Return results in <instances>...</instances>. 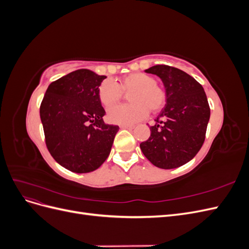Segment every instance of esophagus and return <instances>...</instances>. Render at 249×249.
Listing matches in <instances>:
<instances>
[{"label": "esophagus", "mask_w": 249, "mask_h": 249, "mask_svg": "<svg viewBox=\"0 0 249 249\" xmlns=\"http://www.w3.org/2000/svg\"><path fill=\"white\" fill-rule=\"evenodd\" d=\"M120 129L132 130V129H134V126H133V125H129V124H122V125H120Z\"/></svg>", "instance_id": "obj_1"}]
</instances>
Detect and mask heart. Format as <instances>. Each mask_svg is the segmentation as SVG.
Instances as JSON below:
<instances>
[{
	"label": "heart",
	"mask_w": 249,
	"mask_h": 249,
	"mask_svg": "<svg viewBox=\"0 0 249 249\" xmlns=\"http://www.w3.org/2000/svg\"><path fill=\"white\" fill-rule=\"evenodd\" d=\"M154 77L144 72H132L117 83L111 80L103 81L97 88V96L105 107L116 104L124 93L130 104L117 105L109 109L108 120L115 124H133L144 118L148 111L159 112L166 103V92L156 84Z\"/></svg>",
	"instance_id": "heart-1"
}]
</instances>
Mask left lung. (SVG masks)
Wrapping results in <instances>:
<instances>
[{"label":"left lung","mask_w":249,"mask_h":249,"mask_svg":"<svg viewBox=\"0 0 249 249\" xmlns=\"http://www.w3.org/2000/svg\"><path fill=\"white\" fill-rule=\"evenodd\" d=\"M145 72L161 78L166 105L140 148L157 167H179L192 160L205 142L210 119L207 95L196 80L176 67L155 65Z\"/></svg>","instance_id":"8db88e82"}]
</instances>
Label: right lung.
<instances>
[{
	"instance_id": "right-lung-1",
	"label": "right lung",
	"mask_w": 249,
	"mask_h": 249,
	"mask_svg": "<svg viewBox=\"0 0 249 249\" xmlns=\"http://www.w3.org/2000/svg\"><path fill=\"white\" fill-rule=\"evenodd\" d=\"M78 70L49 85L40 105L46 144L55 161L72 172L99 168L108 158L118 125L106 124L97 88L106 79Z\"/></svg>"
}]
</instances>
